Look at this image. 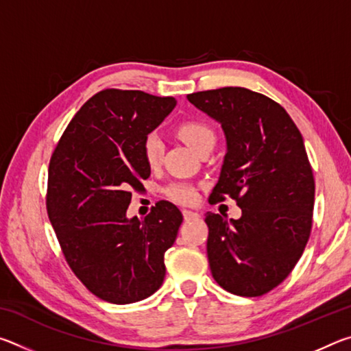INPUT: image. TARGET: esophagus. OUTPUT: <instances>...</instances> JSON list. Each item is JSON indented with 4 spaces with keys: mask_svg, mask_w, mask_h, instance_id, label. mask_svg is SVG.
Instances as JSON below:
<instances>
[{
    "mask_svg": "<svg viewBox=\"0 0 351 351\" xmlns=\"http://www.w3.org/2000/svg\"><path fill=\"white\" fill-rule=\"evenodd\" d=\"M182 215L186 221H190V219H197L199 217L198 212H192V210H182Z\"/></svg>",
    "mask_w": 351,
    "mask_h": 351,
    "instance_id": "obj_1",
    "label": "esophagus"
}]
</instances>
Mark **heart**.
Segmentation results:
<instances>
[{"label":"heart","instance_id":"heart-1","mask_svg":"<svg viewBox=\"0 0 351 351\" xmlns=\"http://www.w3.org/2000/svg\"><path fill=\"white\" fill-rule=\"evenodd\" d=\"M175 132L178 138L182 139L197 153L203 152L204 148H212L215 144V132L199 119H186V121L178 123ZM162 153L164 145L159 136L154 133L145 136L144 142H142V156H144L148 167H158L162 159ZM164 193L165 197L180 204H193L198 198V190L187 182L170 184L169 187H165Z\"/></svg>","mask_w":351,"mask_h":351}]
</instances>
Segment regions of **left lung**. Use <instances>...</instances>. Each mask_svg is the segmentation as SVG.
<instances>
[{"instance_id":"left-lung-1","label":"left lung","mask_w":351,"mask_h":351,"mask_svg":"<svg viewBox=\"0 0 351 351\" xmlns=\"http://www.w3.org/2000/svg\"><path fill=\"white\" fill-rule=\"evenodd\" d=\"M189 102L224 130L228 153L209 203L232 198L230 223L207 212V258L219 287L258 297L278 287L310 239L314 176L304 138L280 104L240 86L198 91Z\"/></svg>"}]
</instances>
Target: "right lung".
Instances as JSON below:
<instances>
[{"mask_svg":"<svg viewBox=\"0 0 351 351\" xmlns=\"http://www.w3.org/2000/svg\"><path fill=\"white\" fill-rule=\"evenodd\" d=\"M175 105V97L144 91H99L75 112L51 156L46 210L64 260L110 304L144 300L164 282V254L182 213L169 201H158L144 219H128L127 209L150 176L142 142Z\"/></svg>","mask_w":351,"mask_h":351,"instance_id":"1","label":"right lung"}]
</instances>
